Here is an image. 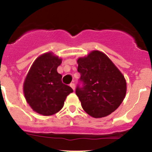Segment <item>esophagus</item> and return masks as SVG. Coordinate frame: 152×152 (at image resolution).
Masks as SVG:
<instances>
[{"label": "esophagus", "mask_w": 152, "mask_h": 152, "mask_svg": "<svg viewBox=\"0 0 152 152\" xmlns=\"http://www.w3.org/2000/svg\"><path fill=\"white\" fill-rule=\"evenodd\" d=\"M70 86H71V88L73 90H75V84H73V83H71V84H70Z\"/></svg>", "instance_id": "obj_1"}]
</instances>
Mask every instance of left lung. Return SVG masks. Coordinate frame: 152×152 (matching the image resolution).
Masks as SVG:
<instances>
[{
	"mask_svg": "<svg viewBox=\"0 0 152 152\" xmlns=\"http://www.w3.org/2000/svg\"><path fill=\"white\" fill-rule=\"evenodd\" d=\"M81 74L76 94L84 110L94 118L111 114L126 94V81L122 73L105 54L94 50L77 61Z\"/></svg>",
	"mask_w": 152,
	"mask_h": 152,
	"instance_id": "left-lung-1",
	"label": "left lung"
}]
</instances>
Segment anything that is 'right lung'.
Segmentation results:
<instances>
[{
    "mask_svg": "<svg viewBox=\"0 0 152 152\" xmlns=\"http://www.w3.org/2000/svg\"><path fill=\"white\" fill-rule=\"evenodd\" d=\"M62 59L47 53L38 57L31 66L24 83L25 99L34 111L52 115L63 108L66 96L73 92L71 86L63 84L57 68Z\"/></svg>",
    "mask_w": 152,
    "mask_h": 152,
    "instance_id": "obj_1",
    "label": "right lung"
}]
</instances>
